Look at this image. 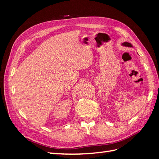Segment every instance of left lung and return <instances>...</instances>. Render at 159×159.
Masks as SVG:
<instances>
[{
  "mask_svg": "<svg viewBox=\"0 0 159 159\" xmlns=\"http://www.w3.org/2000/svg\"><path fill=\"white\" fill-rule=\"evenodd\" d=\"M122 45L124 46H127V47H133V46H132V44H131V43H129L127 42H123V44H122Z\"/></svg>",
  "mask_w": 159,
  "mask_h": 159,
  "instance_id": "1",
  "label": "left lung"
}]
</instances>
